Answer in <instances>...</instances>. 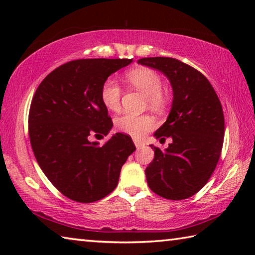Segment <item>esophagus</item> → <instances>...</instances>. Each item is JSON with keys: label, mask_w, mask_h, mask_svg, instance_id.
Segmentation results:
<instances>
[{"label": "esophagus", "mask_w": 255, "mask_h": 255, "mask_svg": "<svg viewBox=\"0 0 255 255\" xmlns=\"http://www.w3.org/2000/svg\"><path fill=\"white\" fill-rule=\"evenodd\" d=\"M133 143H135V146L137 148H140L141 146H144V144L141 143V141H139V140H137V139H133Z\"/></svg>", "instance_id": "1"}]
</instances>
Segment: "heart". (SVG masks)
I'll return each mask as SVG.
<instances>
[{
    "instance_id": "1",
    "label": "heart",
    "mask_w": 255,
    "mask_h": 255,
    "mask_svg": "<svg viewBox=\"0 0 255 255\" xmlns=\"http://www.w3.org/2000/svg\"><path fill=\"white\" fill-rule=\"evenodd\" d=\"M126 81L133 88L145 93L146 103L154 111H163L167 106L169 98L163 91L162 77L157 72L148 67H137L126 74ZM123 90L114 80H107L101 88V100L107 109L117 111L122 103ZM116 128L120 132L135 138L143 137L155 127L154 119L148 115L124 114L116 119Z\"/></svg>"
}]
</instances>
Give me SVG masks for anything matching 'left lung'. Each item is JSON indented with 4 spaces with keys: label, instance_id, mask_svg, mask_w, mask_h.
Here are the masks:
<instances>
[{
    "label": "left lung",
    "instance_id": "8db88e82",
    "mask_svg": "<svg viewBox=\"0 0 255 255\" xmlns=\"http://www.w3.org/2000/svg\"><path fill=\"white\" fill-rule=\"evenodd\" d=\"M138 64L162 72L173 89L166 122L154 136L172 138L165 150L155 147L145 173L149 189L169 200H182L208 182L221 157L225 120L213 85L196 68L171 57H147Z\"/></svg>",
    "mask_w": 255,
    "mask_h": 255
}]
</instances>
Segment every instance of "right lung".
<instances>
[{"label":"right lung","instance_id":"add662e5","mask_svg":"<svg viewBox=\"0 0 255 255\" xmlns=\"http://www.w3.org/2000/svg\"><path fill=\"white\" fill-rule=\"evenodd\" d=\"M132 59H76L47 75L29 110V137L40 169L68 199L90 204L116 189L122 166L136 149L117 132L102 146L90 136H107L112 120L101 88L112 73Z\"/></svg>","mask_w":255,"mask_h":255}]
</instances>
